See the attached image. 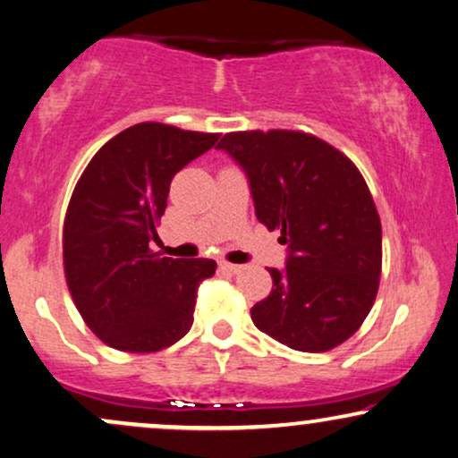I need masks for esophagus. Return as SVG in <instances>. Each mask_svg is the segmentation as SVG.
<instances>
[{
	"label": "esophagus",
	"mask_w": 458,
	"mask_h": 458,
	"mask_svg": "<svg viewBox=\"0 0 458 458\" xmlns=\"http://www.w3.org/2000/svg\"><path fill=\"white\" fill-rule=\"evenodd\" d=\"M221 269L223 271H229V273H240L243 267L242 265H235V263H227V260H221Z\"/></svg>",
	"instance_id": "34e87169"
}]
</instances>
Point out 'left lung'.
<instances>
[{"instance_id":"obj_1","label":"left lung","mask_w":458,"mask_h":458,"mask_svg":"<svg viewBox=\"0 0 458 458\" xmlns=\"http://www.w3.org/2000/svg\"><path fill=\"white\" fill-rule=\"evenodd\" d=\"M216 149L242 165L257 218L288 246L286 269H269L271 294L250 309L254 326L296 352L345 343L381 282V218L364 176L328 142L296 130L229 132Z\"/></svg>"}]
</instances>
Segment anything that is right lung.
Segmentation results:
<instances>
[{
  "label": "right lung",
  "mask_w": 458,
  "mask_h": 458,
  "mask_svg": "<svg viewBox=\"0 0 458 458\" xmlns=\"http://www.w3.org/2000/svg\"><path fill=\"white\" fill-rule=\"evenodd\" d=\"M218 134L142 122L113 136L86 165L63 227L69 293L94 335L128 353L174 345L193 324L210 259L151 250L178 170L215 147Z\"/></svg>",
  "instance_id": "1"
}]
</instances>
